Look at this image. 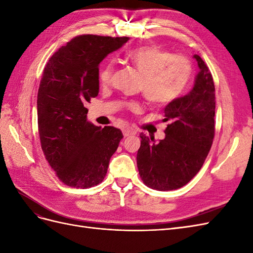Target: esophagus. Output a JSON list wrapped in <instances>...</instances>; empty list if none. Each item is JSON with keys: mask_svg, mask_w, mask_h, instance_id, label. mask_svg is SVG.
<instances>
[{"mask_svg": "<svg viewBox=\"0 0 253 253\" xmlns=\"http://www.w3.org/2000/svg\"><path fill=\"white\" fill-rule=\"evenodd\" d=\"M124 136L125 137H127V136H131V135H135L136 134V132H135V129H133V128H129V127H126V128H125L124 131Z\"/></svg>", "mask_w": 253, "mask_h": 253, "instance_id": "obj_1", "label": "esophagus"}]
</instances>
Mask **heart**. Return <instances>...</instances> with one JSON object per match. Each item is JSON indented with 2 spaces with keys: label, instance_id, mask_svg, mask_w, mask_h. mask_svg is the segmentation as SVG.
Returning <instances> with one entry per match:
<instances>
[{
  "label": "heart",
  "instance_id": "1",
  "mask_svg": "<svg viewBox=\"0 0 253 253\" xmlns=\"http://www.w3.org/2000/svg\"><path fill=\"white\" fill-rule=\"evenodd\" d=\"M125 61L141 75L140 89L147 100L154 105H167L177 99L189 82L192 67L183 56L152 45H145L126 53ZM114 62L108 61L99 73L101 84L111 81ZM138 108V104H132Z\"/></svg>",
  "mask_w": 253,
  "mask_h": 253
}]
</instances>
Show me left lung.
Segmentation results:
<instances>
[{"label": "left lung", "instance_id": "obj_1", "mask_svg": "<svg viewBox=\"0 0 253 253\" xmlns=\"http://www.w3.org/2000/svg\"><path fill=\"white\" fill-rule=\"evenodd\" d=\"M200 73L188 95L175 99L165 108L169 121L165 139L140 134L137 152L139 175L151 189L171 191L183 187L201 170L214 138L215 87L209 67L198 56H193Z\"/></svg>", "mask_w": 253, "mask_h": 253}]
</instances>
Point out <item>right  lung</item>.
<instances>
[{
  "instance_id": "right-lung-1",
  "label": "right lung",
  "mask_w": 253,
  "mask_h": 253,
  "mask_svg": "<svg viewBox=\"0 0 253 253\" xmlns=\"http://www.w3.org/2000/svg\"><path fill=\"white\" fill-rule=\"evenodd\" d=\"M127 37H75L48 60L38 90L41 148L58 178L74 188L100 183L124 138L119 128L96 126L84 106L99 93V64Z\"/></svg>"
}]
</instances>
